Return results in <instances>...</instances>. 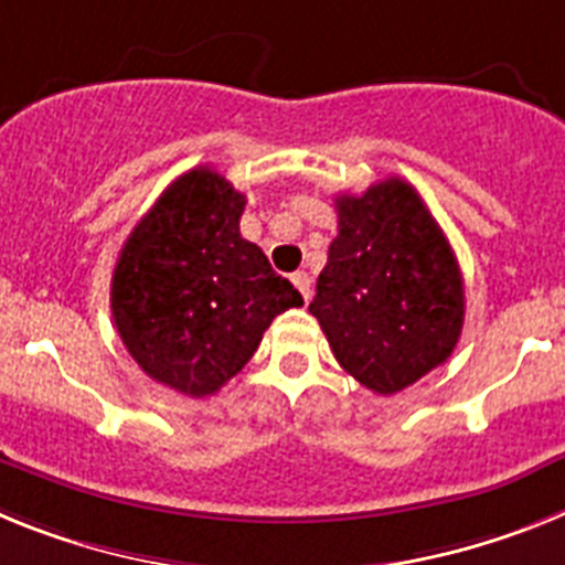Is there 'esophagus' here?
Wrapping results in <instances>:
<instances>
[{"mask_svg": "<svg viewBox=\"0 0 565 565\" xmlns=\"http://www.w3.org/2000/svg\"><path fill=\"white\" fill-rule=\"evenodd\" d=\"M292 284H296V287H298V292H301L303 301H310V296H312V278L307 276V273H296V276H292Z\"/></svg>", "mask_w": 565, "mask_h": 565, "instance_id": "1", "label": "esophagus"}]
</instances>
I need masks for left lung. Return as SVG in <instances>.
I'll use <instances>...</instances> for the list:
<instances>
[{
	"label": "left lung",
	"mask_w": 565,
	"mask_h": 565,
	"mask_svg": "<svg viewBox=\"0 0 565 565\" xmlns=\"http://www.w3.org/2000/svg\"><path fill=\"white\" fill-rule=\"evenodd\" d=\"M335 210L310 312L343 370L395 395L452 355L466 312L458 258L404 179L338 195Z\"/></svg>",
	"instance_id": "obj_1"
}]
</instances>
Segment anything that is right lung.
<instances>
[{"instance_id":"obj_1","label":"right lung","mask_w":565,"mask_h":565,"mask_svg":"<svg viewBox=\"0 0 565 565\" xmlns=\"http://www.w3.org/2000/svg\"><path fill=\"white\" fill-rule=\"evenodd\" d=\"M244 201L224 175L195 167L136 224L113 269L110 310L127 352L190 398L222 390L273 318L303 303L242 238Z\"/></svg>"}]
</instances>
